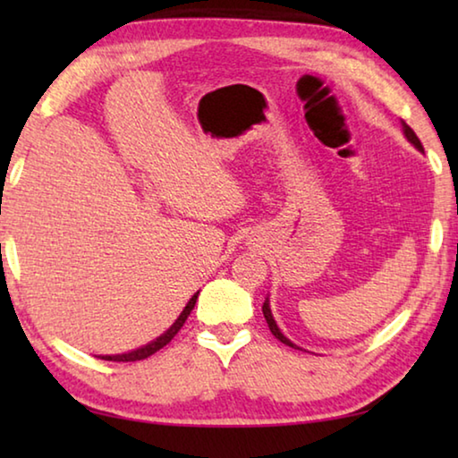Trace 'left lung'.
Listing matches in <instances>:
<instances>
[{"label":"left lung","instance_id":"obj_1","mask_svg":"<svg viewBox=\"0 0 458 458\" xmlns=\"http://www.w3.org/2000/svg\"><path fill=\"white\" fill-rule=\"evenodd\" d=\"M402 131H404V137L408 139V141L410 143H412L414 147H416V149L418 151H420V153H424V147H422V143H420V139H418L416 137V133H414V131L412 129H410L408 125H406V123L404 121H402ZM262 313H265V319H267V323H268V329L270 331H273V335L278 339V341H283V344L284 345H289V347H293V350H301V347L299 345H294L293 344V341L289 339V337H284L283 335V331L281 329H278V325H276V321H275V317H273V311H270V303H268V297L265 299V303H262ZM301 352H303V350H301Z\"/></svg>","mask_w":458,"mask_h":458}]
</instances>
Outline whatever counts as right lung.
Listing matches in <instances>:
<instances>
[{
  "mask_svg": "<svg viewBox=\"0 0 458 458\" xmlns=\"http://www.w3.org/2000/svg\"><path fill=\"white\" fill-rule=\"evenodd\" d=\"M198 294H199V291L191 294V299L188 301V305L183 307V311L180 313V317H177L175 323H174L172 327H169L167 331L161 333V335H159L157 339L149 341V344H147V345L137 347V350H133V352L117 353V355H97V358H100V360H106V361H139V360L149 358V355H153L155 352H159L161 347H165V345L169 344V341H172V339L175 337V333L183 327V323H185V319H188V315L191 313V309L196 307Z\"/></svg>",
  "mask_w": 458,
  "mask_h": 458,
  "instance_id": "1",
  "label": "right lung"
}]
</instances>
